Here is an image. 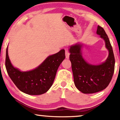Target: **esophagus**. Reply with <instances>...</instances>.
<instances>
[{"label": "esophagus", "mask_w": 120, "mask_h": 120, "mask_svg": "<svg viewBox=\"0 0 120 120\" xmlns=\"http://www.w3.org/2000/svg\"><path fill=\"white\" fill-rule=\"evenodd\" d=\"M65 54H66V58H67V59L69 58L70 53H69V51H68V50H65Z\"/></svg>", "instance_id": "obj_1"}]
</instances>
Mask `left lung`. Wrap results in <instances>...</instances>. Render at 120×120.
<instances>
[{"instance_id":"obj_1","label":"left lung","mask_w":120,"mask_h":120,"mask_svg":"<svg viewBox=\"0 0 120 120\" xmlns=\"http://www.w3.org/2000/svg\"><path fill=\"white\" fill-rule=\"evenodd\" d=\"M97 34L104 39L106 47L109 51L107 60L104 63L99 65L87 63L82 56L80 44L70 46L69 50L74 83L78 90L83 94H94L106 89L114 71V56L108 36L99 26Z\"/></svg>"}]
</instances>
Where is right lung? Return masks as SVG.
<instances>
[{
	"label": "right lung",
	"mask_w": 120,
	"mask_h": 120,
	"mask_svg": "<svg viewBox=\"0 0 120 120\" xmlns=\"http://www.w3.org/2000/svg\"><path fill=\"white\" fill-rule=\"evenodd\" d=\"M65 57V51L61 50L49 56L36 69L21 71L11 64L7 47L5 66L9 77L21 91L30 95H40L46 92L52 86L57 70Z\"/></svg>",
	"instance_id": "right-lung-1"
}]
</instances>
